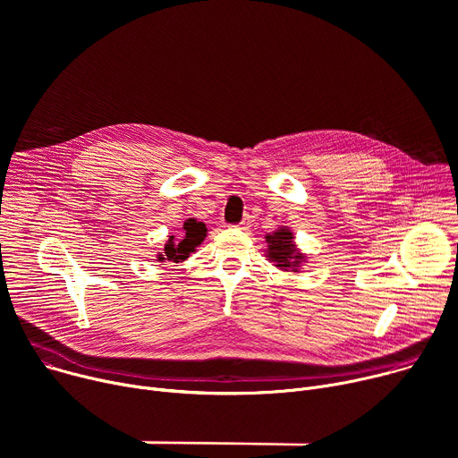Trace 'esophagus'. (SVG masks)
<instances>
[{"instance_id": "obj_1", "label": "esophagus", "mask_w": 458, "mask_h": 458, "mask_svg": "<svg viewBox=\"0 0 458 458\" xmlns=\"http://www.w3.org/2000/svg\"><path fill=\"white\" fill-rule=\"evenodd\" d=\"M246 226H248V221H242V223H241V228H246Z\"/></svg>"}]
</instances>
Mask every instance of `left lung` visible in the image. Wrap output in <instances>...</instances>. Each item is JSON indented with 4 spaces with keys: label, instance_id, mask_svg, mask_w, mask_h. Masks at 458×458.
Wrapping results in <instances>:
<instances>
[{
    "label": "left lung",
    "instance_id": "left-lung-1",
    "mask_svg": "<svg viewBox=\"0 0 458 458\" xmlns=\"http://www.w3.org/2000/svg\"><path fill=\"white\" fill-rule=\"evenodd\" d=\"M267 242H268V250H267L268 258L270 261L276 263L277 268L286 272L288 270L298 272V267H301L305 256L296 248L293 232L286 228H279L272 235H267Z\"/></svg>",
    "mask_w": 458,
    "mask_h": 458
}]
</instances>
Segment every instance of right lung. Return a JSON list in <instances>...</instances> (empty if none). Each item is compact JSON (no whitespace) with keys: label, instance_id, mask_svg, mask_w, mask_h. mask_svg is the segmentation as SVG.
<instances>
[{"label":"right lung","instance_id":"obj_1","mask_svg":"<svg viewBox=\"0 0 458 458\" xmlns=\"http://www.w3.org/2000/svg\"><path fill=\"white\" fill-rule=\"evenodd\" d=\"M206 237V225L199 223L195 219H188L184 223V233L181 239H174V235L168 239V244H164V252L158 254V261H184L190 258L195 248L204 241Z\"/></svg>","mask_w":458,"mask_h":458}]
</instances>
